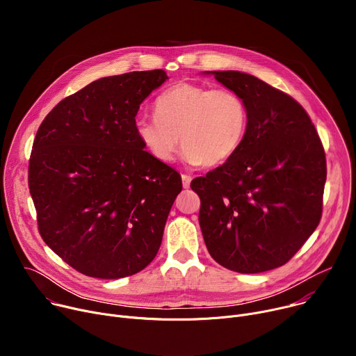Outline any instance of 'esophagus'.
<instances>
[{"mask_svg": "<svg viewBox=\"0 0 356 356\" xmlns=\"http://www.w3.org/2000/svg\"><path fill=\"white\" fill-rule=\"evenodd\" d=\"M181 181H183V187L188 188L190 183H191V177L188 175H181Z\"/></svg>", "mask_w": 356, "mask_h": 356, "instance_id": "1", "label": "esophagus"}]
</instances>
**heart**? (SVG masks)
Masks as SVG:
<instances>
[{"label": "heart", "mask_w": 356, "mask_h": 356, "mask_svg": "<svg viewBox=\"0 0 356 356\" xmlns=\"http://www.w3.org/2000/svg\"><path fill=\"white\" fill-rule=\"evenodd\" d=\"M248 131V107L232 90L176 83L155 101V117L139 118L135 134L162 163L175 161L180 142L188 166L214 168L231 159Z\"/></svg>", "instance_id": "1"}]
</instances>
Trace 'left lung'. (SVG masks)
<instances>
[{"instance_id":"8db88e82","label":"left lung","mask_w":356,"mask_h":356,"mask_svg":"<svg viewBox=\"0 0 356 356\" xmlns=\"http://www.w3.org/2000/svg\"><path fill=\"white\" fill-rule=\"evenodd\" d=\"M239 94L248 131L236 154L197 177L200 228L213 259L238 273L276 269L317 228L327 179L325 154L304 108L258 77L204 72Z\"/></svg>"}]
</instances>
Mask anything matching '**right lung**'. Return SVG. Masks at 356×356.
Instances as JSON below:
<instances>
[{"label": "right lung", "instance_id": "obj_1", "mask_svg": "<svg viewBox=\"0 0 356 356\" xmlns=\"http://www.w3.org/2000/svg\"><path fill=\"white\" fill-rule=\"evenodd\" d=\"M168 79L165 70L98 79L36 132L28 180L40 236L86 276L135 275L161 248L181 177L145 150L135 117Z\"/></svg>", "mask_w": 356, "mask_h": 356}]
</instances>
